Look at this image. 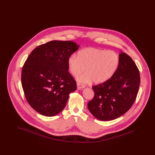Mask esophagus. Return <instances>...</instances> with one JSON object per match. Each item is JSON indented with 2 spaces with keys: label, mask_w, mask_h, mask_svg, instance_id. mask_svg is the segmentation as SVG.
<instances>
[{
  "label": "esophagus",
  "mask_w": 155,
  "mask_h": 155,
  "mask_svg": "<svg viewBox=\"0 0 155 155\" xmlns=\"http://www.w3.org/2000/svg\"><path fill=\"white\" fill-rule=\"evenodd\" d=\"M77 88L78 89L84 88L85 87V86L84 85H82V84H81L80 83H77Z\"/></svg>",
  "instance_id": "esophagus-1"
}]
</instances>
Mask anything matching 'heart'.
I'll list each match as a JSON object with an SVG mask.
<instances>
[{
    "label": "heart",
    "instance_id": "obj_1",
    "mask_svg": "<svg viewBox=\"0 0 155 155\" xmlns=\"http://www.w3.org/2000/svg\"><path fill=\"white\" fill-rule=\"evenodd\" d=\"M70 72L76 76L84 72L87 73L78 76L77 80L82 83L92 81L95 84H102L108 81L118 69L120 58L116 52L112 51L87 48L68 59Z\"/></svg>",
    "mask_w": 155,
    "mask_h": 155
}]
</instances>
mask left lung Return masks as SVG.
Returning <instances> with one entry per match:
<instances>
[{"instance_id":"obj_1","label":"left lung","mask_w":155,"mask_h":155,"mask_svg":"<svg viewBox=\"0 0 155 155\" xmlns=\"http://www.w3.org/2000/svg\"><path fill=\"white\" fill-rule=\"evenodd\" d=\"M119 58L115 74L108 81L92 87L95 95L88 103L92 114L102 121L123 115L131 107L138 92L140 74L136 64L124 52Z\"/></svg>"}]
</instances>
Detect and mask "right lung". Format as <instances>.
I'll return each instance as SVG.
<instances>
[{
	"label": "right lung",
	"instance_id": "obj_1",
	"mask_svg": "<svg viewBox=\"0 0 155 155\" xmlns=\"http://www.w3.org/2000/svg\"><path fill=\"white\" fill-rule=\"evenodd\" d=\"M79 45L71 41H52L38 46L25 61L21 84L30 106L46 116H53L66 106L77 82L68 71V59Z\"/></svg>",
	"mask_w": 155,
	"mask_h": 155
}]
</instances>
